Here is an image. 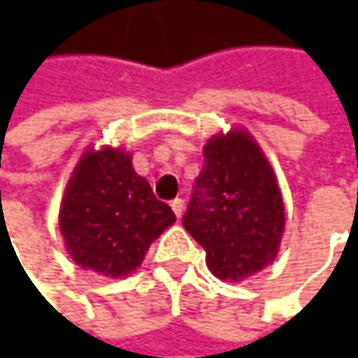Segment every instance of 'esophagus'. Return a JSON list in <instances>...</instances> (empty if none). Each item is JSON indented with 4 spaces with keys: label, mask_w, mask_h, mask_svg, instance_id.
<instances>
[{
    "label": "esophagus",
    "mask_w": 358,
    "mask_h": 358,
    "mask_svg": "<svg viewBox=\"0 0 358 358\" xmlns=\"http://www.w3.org/2000/svg\"><path fill=\"white\" fill-rule=\"evenodd\" d=\"M171 209L173 213L177 215L179 219H181V215H183V211H185V201L181 199V197H177V199L171 201Z\"/></svg>",
    "instance_id": "1"
}]
</instances>
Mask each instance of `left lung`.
Returning a JSON list of instances; mask_svg holds the SVG:
<instances>
[{"instance_id":"8db88e82","label":"left lung","mask_w":358,"mask_h":358,"mask_svg":"<svg viewBox=\"0 0 358 358\" xmlns=\"http://www.w3.org/2000/svg\"><path fill=\"white\" fill-rule=\"evenodd\" d=\"M183 227L223 281H241L275 261L285 207L275 173L245 131L209 139Z\"/></svg>"}]
</instances>
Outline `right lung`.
Here are the masks:
<instances>
[{
    "label": "right lung",
    "mask_w": 358,
    "mask_h": 358,
    "mask_svg": "<svg viewBox=\"0 0 358 358\" xmlns=\"http://www.w3.org/2000/svg\"><path fill=\"white\" fill-rule=\"evenodd\" d=\"M173 223L171 207L133 171L129 155L109 147L81 157L59 211L71 259L105 277L135 271L149 245Z\"/></svg>",
    "instance_id": "right-lung-1"
}]
</instances>
